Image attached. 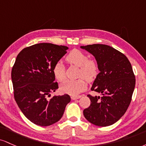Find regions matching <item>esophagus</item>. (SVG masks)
Segmentation results:
<instances>
[{"instance_id":"34e87169","label":"esophagus","mask_w":146,"mask_h":146,"mask_svg":"<svg viewBox=\"0 0 146 146\" xmlns=\"http://www.w3.org/2000/svg\"><path fill=\"white\" fill-rule=\"evenodd\" d=\"M81 97V96H72L71 97V99L72 100H76V99H80Z\"/></svg>"}]
</instances>
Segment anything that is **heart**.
<instances>
[{"label": "heart", "instance_id": "b5f03b06", "mask_svg": "<svg viewBox=\"0 0 146 146\" xmlns=\"http://www.w3.org/2000/svg\"><path fill=\"white\" fill-rule=\"evenodd\" d=\"M70 64L79 67L78 76L81 78L75 81H66L60 85V90L71 95H78L86 89L87 81H92L99 74V65L94 60L89 59V56L78 50H73L66 56ZM53 74L56 79L59 82L65 81V66L62 61H58L54 65ZM85 78L84 79V78Z\"/></svg>", "mask_w": 146, "mask_h": 146}]
</instances>
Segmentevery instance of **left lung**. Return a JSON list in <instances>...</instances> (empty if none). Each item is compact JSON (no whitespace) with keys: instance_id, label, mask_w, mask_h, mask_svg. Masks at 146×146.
Segmentation results:
<instances>
[{"instance_id":"left-lung-1","label":"left lung","mask_w":146,"mask_h":146,"mask_svg":"<svg viewBox=\"0 0 146 146\" xmlns=\"http://www.w3.org/2000/svg\"><path fill=\"white\" fill-rule=\"evenodd\" d=\"M96 58L100 72L88 94L90 106L83 110L87 120L95 125H112L125 114L135 87V76L130 62L123 54L109 45L92 44L81 46Z\"/></svg>"}]
</instances>
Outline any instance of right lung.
Returning <instances> with one entry per match:
<instances>
[{
	"mask_svg": "<svg viewBox=\"0 0 146 146\" xmlns=\"http://www.w3.org/2000/svg\"><path fill=\"white\" fill-rule=\"evenodd\" d=\"M68 49L42 42L25 47L16 57L11 70L14 99L24 115L36 125L49 126L58 121L71 101L68 94L48 99L58 88L54 65Z\"/></svg>",
	"mask_w": 146,
	"mask_h": 146,
	"instance_id": "obj_1",
	"label": "right lung"
}]
</instances>
